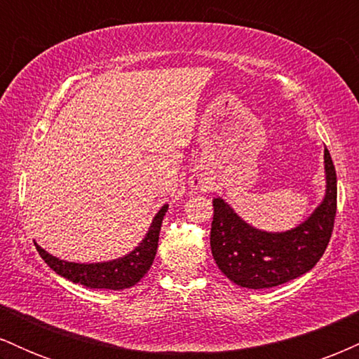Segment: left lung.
Listing matches in <instances>:
<instances>
[{
    "instance_id": "8db88e82",
    "label": "left lung",
    "mask_w": 359,
    "mask_h": 359,
    "mask_svg": "<svg viewBox=\"0 0 359 359\" xmlns=\"http://www.w3.org/2000/svg\"><path fill=\"white\" fill-rule=\"evenodd\" d=\"M324 163L323 203L290 231H259L243 221L221 197L212 201L211 251L216 265L231 282L246 288H270L314 269L331 240L337 204L336 168L327 148Z\"/></svg>"
}]
</instances>
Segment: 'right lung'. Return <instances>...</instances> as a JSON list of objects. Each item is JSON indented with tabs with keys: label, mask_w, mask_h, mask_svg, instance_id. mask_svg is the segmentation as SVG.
Here are the masks:
<instances>
[{
	"label": "right lung",
	"mask_w": 359,
	"mask_h": 359,
	"mask_svg": "<svg viewBox=\"0 0 359 359\" xmlns=\"http://www.w3.org/2000/svg\"><path fill=\"white\" fill-rule=\"evenodd\" d=\"M167 209L168 205L165 204L156 212L147 236L143 238L137 248L118 259L102 263L64 262V259L52 257L50 253H47L35 243L36 251L55 273L71 280L74 283H81V285L89 288H109V290L130 288L145 277V273L154 263L156 248H158L160 228H162V221Z\"/></svg>",
	"instance_id": "add662e5"
}]
</instances>
